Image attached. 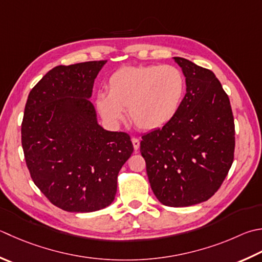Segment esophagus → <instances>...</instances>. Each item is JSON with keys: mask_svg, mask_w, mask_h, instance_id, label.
Here are the masks:
<instances>
[{"mask_svg": "<svg viewBox=\"0 0 262 262\" xmlns=\"http://www.w3.org/2000/svg\"><path fill=\"white\" fill-rule=\"evenodd\" d=\"M132 143H133V145H134L135 150H138V148H140V140H138V138L132 137Z\"/></svg>", "mask_w": 262, "mask_h": 262, "instance_id": "esophagus-1", "label": "esophagus"}]
</instances>
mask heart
I'll use <instances>...</instances> for the list:
<instances>
[{
  "instance_id": "obj_1",
  "label": "heart",
  "mask_w": 262,
  "mask_h": 262,
  "mask_svg": "<svg viewBox=\"0 0 262 262\" xmlns=\"http://www.w3.org/2000/svg\"><path fill=\"white\" fill-rule=\"evenodd\" d=\"M185 77L176 67L146 64L118 69L107 80L105 92L95 97L101 117L111 126L130 120L141 130H157L166 126L181 107L185 94Z\"/></svg>"
}]
</instances>
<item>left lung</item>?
I'll use <instances>...</instances> for the list:
<instances>
[{
	"label": "left lung",
	"mask_w": 262,
	"mask_h": 262,
	"mask_svg": "<svg viewBox=\"0 0 262 262\" xmlns=\"http://www.w3.org/2000/svg\"><path fill=\"white\" fill-rule=\"evenodd\" d=\"M186 94L176 116L142 137L141 153L153 193L168 207L207 201L234 160L235 126L230 102L211 70L175 56Z\"/></svg>",
	"instance_id": "left-lung-1"
}]
</instances>
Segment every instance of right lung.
<instances>
[{"instance_id":"obj_1","label":"right lung","mask_w":262,"mask_h":262,"mask_svg":"<svg viewBox=\"0 0 262 262\" xmlns=\"http://www.w3.org/2000/svg\"><path fill=\"white\" fill-rule=\"evenodd\" d=\"M106 60L58 66L30 91L21 125L25 160L35 185L60 209L92 212L110 206L130 137L105 130L91 103Z\"/></svg>"}]
</instances>
